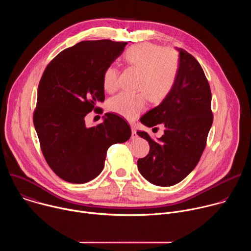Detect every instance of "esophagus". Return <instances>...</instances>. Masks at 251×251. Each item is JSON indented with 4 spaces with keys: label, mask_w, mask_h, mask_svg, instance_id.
I'll list each match as a JSON object with an SVG mask.
<instances>
[{
    "label": "esophagus",
    "mask_w": 251,
    "mask_h": 251,
    "mask_svg": "<svg viewBox=\"0 0 251 251\" xmlns=\"http://www.w3.org/2000/svg\"><path fill=\"white\" fill-rule=\"evenodd\" d=\"M131 130H132V136H131V139H132V140H134V139H136V138L138 137V135H137V131H136V128H135L134 126H131Z\"/></svg>",
    "instance_id": "1"
}]
</instances>
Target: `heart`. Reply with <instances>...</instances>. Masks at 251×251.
<instances>
[{"label": "heart", "instance_id": "heart-1", "mask_svg": "<svg viewBox=\"0 0 251 251\" xmlns=\"http://www.w3.org/2000/svg\"><path fill=\"white\" fill-rule=\"evenodd\" d=\"M126 64L140 71L136 89L132 94L119 93L108 101V109L128 120H133L144 111L148 100L160 103L172 92L177 78L180 60L176 50L163 49L153 44H140L130 47L124 53ZM103 87L114 92L119 86V70L108 65L103 73Z\"/></svg>", "mask_w": 251, "mask_h": 251}]
</instances>
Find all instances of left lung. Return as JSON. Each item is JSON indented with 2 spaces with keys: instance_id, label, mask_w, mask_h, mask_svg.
Listing matches in <instances>:
<instances>
[{
  "instance_id": "8db88e82",
  "label": "left lung",
  "mask_w": 251,
  "mask_h": 251,
  "mask_svg": "<svg viewBox=\"0 0 251 251\" xmlns=\"http://www.w3.org/2000/svg\"><path fill=\"white\" fill-rule=\"evenodd\" d=\"M177 50L180 67L172 92L141 118L148 127L162 123L164 135L156 141L147 132H137L150 145L149 154L137 162L139 172L160 187L180 183L195 169L213 120L210 87L201 64L185 50Z\"/></svg>"
}]
</instances>
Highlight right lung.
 <instances>
[{"label": "right lung", "instance_id": "add662e5", "mask_svg": "<svg viewBox=\"0 0 251 251\" xmlns=\"http://www.w3.org/2000/svg\"><path fill=\"white\" fill-rule=\"evenodd\" d=\"M125 42L84 41L59 52L46 67L38 88L33 125L43 155L63 181L84 184L103 170L108 148L131 137L127 121L106 113L87 127L84 117L105 99L104 69L123 52Z\"/></svg>", "mask_w": 251, "mask_h": 251}]
</instances>
